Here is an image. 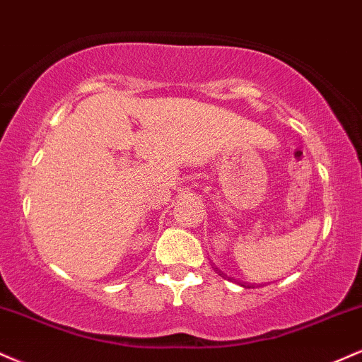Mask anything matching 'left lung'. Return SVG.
<instances>
[{
	"label": "left lung",
	"mask_w": 362,
	"mask_h": 362,
	"mask_svg": "<svg viewBox=\"0 0 362 362\" xmlns=\"http://www.w3.org/2000/svg\"><path fill=\"white\" fill-rule=\"evenodd\" d=\"M242 286H245V284H242ZM249 288H250V286H249Z\"/></svg>",
	"instance_id": "left-lung-1"
}]
</instances>
